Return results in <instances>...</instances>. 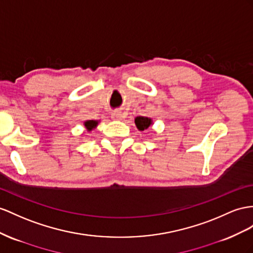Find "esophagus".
Instances as JSON below:
<instances>
[{"label": "esophagus", "mask_w": 253, "mask_h": 253, "mask_svg": "<svg viewBox=\"0 0 253 253\" xmlns=\"http://www.w3.org/2000/svg\"><path fill=\"white\" fill-rule=\"evenodd\" d=\"M111 118H112V120H114V121H120V120H122V118H123L122 112H120V111H114V112L112 113V115H111Z\"/></svg>", "instance_id": "34e87169"}]
</instances>
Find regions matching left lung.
<instances>
[{"label":"left lung","mask_w":253,"mask_h":253,"mask_svg":"<svg viewBox=\"0 0 253 253\" xmlns=\"http://www.w3.org/2000/svg\"><path fill=\"white\" fill-rule=\"evenodd\" d=\"M134 123L140 131H144L145 129L153 125V120L151 118H146V116H137L134 119Z\"/></svg>","instance_id":"left-lung-1"}]
</instances>
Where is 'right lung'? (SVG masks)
Segmentation results:
<instances>
[{"label": "right lung", "instance_id": "add662e5", "mask_svg": "<svg viewBox=\"0 0 253 253\" xmlns=\"http://www.w3.org/2000/svg\"><path fill=\"white\" fill-rule=\"evenodd\" d=\"M98 123H99V121H96V120H86L83 122V125H84V128H85L86 132H90L97 127Z\"/></svg>", "mask_w": 253, "mask_h": 253}]
</instances>
